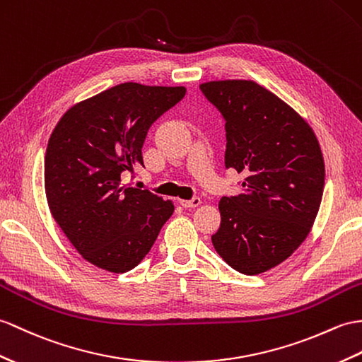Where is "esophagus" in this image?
I'll return each instance as SVG.
<instances>
[{"label": "esophagus", "mask_w": 362, "mask_h": 362, "mask_svg": "<svg viewBox=\"0 0 362 362\" xmlns=\"http://www.w3.org/2000/svg\"><path fill=\"white\" fill-rule=\"evenodd\" d=\"M200 204H202L200 197H192L191 200H180V205H182L183 208H196V206H199Z\"/></svg>", "instance_id": "34e87169"}]
</instances>
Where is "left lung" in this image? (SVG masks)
I'll use <instances>...</instances> for the list:
<instances>
[{
	"label": "left lung",
	"instance_id": "obj_1",
	"mask_svg": "<svg viewBox=\"0 0 362 362\" xmlns=\"http://www.w3.org/2000/svg\"><path fill=\"white\" fill-rule=\"evenodd\" d=\"M200 90L225 120V168L245 175L242 194L219 202L213 245L236 272L264 273L313 226L325 179L321 148L305 120L255 81H209Z\"/></svg>",
	"mask_w": 362,
	"mask_h": 362
}]
</instances>
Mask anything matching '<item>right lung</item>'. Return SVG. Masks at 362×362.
Masks as SVG:
<instances>
[{"label":"right lung","instance_id":"obj_1","mask_svg":"<svg viewBox=\"0 0 362 362\" xmlns=\"http://www.w3.org/2000/svg\"><path fill=\"white\" fill-rule=\"evenodd\" d=\"M185 92L183 86L122 83L72 106L57 123L45 157L47 204L90 264L112 273L132 270L171 217V200L123 187L122 177L143 165L151 124Z\"/></svg>","mask_w":362,"mask_h":362}]
</instances>
